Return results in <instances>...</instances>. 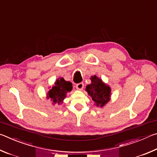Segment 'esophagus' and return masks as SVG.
<instances>
[{"label": "esophagus", "instance_id": "1", "mask_svg": "<svg viewBox=\"0 0 157 157\" xmlns=\"http://www.w3.org/2000/svg\"><path fill=\"white\" fill-rule=\"evenodd\" d=\"M76 88L78 90H82L84 88V84L82 82H80V83H78L76 84Z\"/></svg>", "mask_w": 157, "mask_h": 157}]
</instances>
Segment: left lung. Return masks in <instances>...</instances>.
Returning <instances> with one entry per match:
<instances>
[{"mask_svg": "<svg viewBox=\"0 0 157 157\" xmlns=\"http://www.w3.org/2000/svg\"><path fill=\"white\" fill-rule=\"evenodd\" d=\"M91 83L86 86V91L96 107H103L111 100V89L96 75L91 77Z\"/></svg>", "mask_w": 157, "mask_h": 157, "instance_id": "8db88e82", "label": "left lung"}]
</instances>
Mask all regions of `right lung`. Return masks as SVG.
Returning <instances> with one entry per match:
<instances>
[{"mask_svg":"<svg viewBox=\"0 0 157 157\" xmlns=\"http://www.w3.org/2000/svg\"><path fill=\"white\" fill-rule=\"evenodd\" d=\"M73 90V84L71 82L66 81L63 78L56 79L54 84L46 94L47 99H50L52 104L61 105L66 98V94Z\"/></svg>","mask_w":157,"mask_h":157,"instance_id":"right-lung-1","label":"right lung"}]
</instances>
